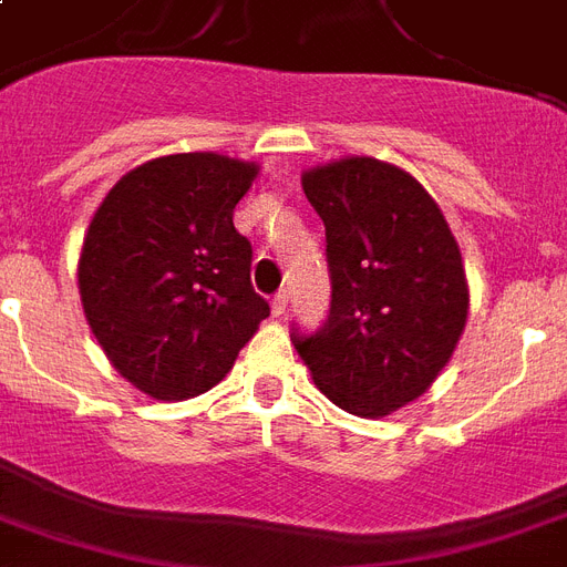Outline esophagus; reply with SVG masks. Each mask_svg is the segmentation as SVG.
Here are the masks:
<instances>
[{
  "mask_svg": "<svg viewBox=\"0 0 567 567\" xmlns=\"http://www.w3.org/2000/svg\"><path fill=\"white\" fill-rule=\"evenodd\" d=\"M270 309H274L276 318H282L285 309H288V291H279L274 297V302H270Z\"/></svg>",
  "mask_w": 567,
  "mask_h": 567,
  "instance_id": "obj_1",
  "label": "esophagus"
}]
</instances>
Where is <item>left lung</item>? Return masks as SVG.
<instances>
[{
    "label": "left lung",
    "instance_id": "8db88e82",
    "mask_svg": "<svg viewBox=\"0 0 567 567\" xmlns=\"http://www.w3.org/2000/svg\"><path fill=\"white\" fill-rule=\"evenodd\" d=\"M327 226L332 302L311 336L291 341L318 388L359 417L412 403L450 362L467 320L462 252L423 185L379 158L302 173Z\"/></svg>",
    "mask_w": 567,
    "mask_h": 567
}]
</instances>
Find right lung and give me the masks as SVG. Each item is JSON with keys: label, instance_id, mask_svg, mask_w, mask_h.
<instances>
[{"label": "right lung", "instance_id": "1", "mask_svg": "<svg viewBox=\"0 0 567 567\" xmlns=\"http://www.w3.org/2000/svg\"><path fill=\"white\" fill-rule=\"evenodd\" d=\"M256 176L258 164L229 155H164L126 173L87 226L84 318L111 364L155 400L217 385L270 315L231 223Z\"/></svg>", "mask_w": 567, "mask_h": 567}]
</instances>
